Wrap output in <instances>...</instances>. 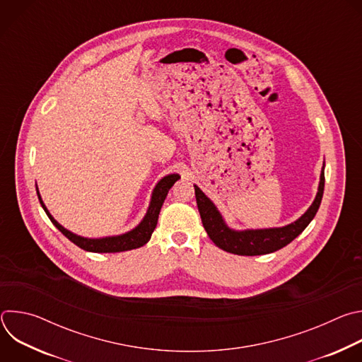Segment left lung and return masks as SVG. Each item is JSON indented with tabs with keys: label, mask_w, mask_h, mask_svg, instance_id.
Returning a JSON list of instances; mask_svg holds the SVG:
<instances>
[{
	"label": "left lung",
	"mask_w": 362,
	"mask_h": 362,
	"mask_svg": "<svg viewBox=\"0 0 362 362\" xmlns=\"http://www.w3.org/2000/svg\"><path fill=\"white\" fill-rule=\"evenodd\" d=\"M324 185H325V175L324 168L321 172V180L318 186V193L314 203L309 206V209L295 222L286 225L284 228H272V229H247V230H233L228 228L222 215L216 209L214 202L206 196L196 185H194V194L197 209L202 218V223L204 230L208 232L212 242L235 255L242 256H255V255H265L275 252L288 243H291L298 235L303 232V229L311 223L315 218L320 204L324 194Z\"/></svg>",
	"instance_id": "left-lung-1"
}]
</instances>
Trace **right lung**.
Wrapping results in <instances>:
<instances>
[{
  "instance_id": "obj_1",
  "label": "right lung",
  "mask_w": 362,
  "mask_h": 362,
  "mask_svg": "<svg viewBox=\"0 0 362 362\" xmlns=\"http://www.w3.org/2000/svg\"><path fill=\"white\" fill-rule=\"evenodd\" d=\"M180 176L179 175H169L165 176L153 190L151 194V200H150V206L147 209L146 216L143 218V221L139 223V226H136L133 230L119 235V236H109V238H100V239H88V238H81L78 235H74L73 232L64 229L53 216L49 215V212L47 211L45 204L41 200V196L38 193L37 189V194H38V200L42 206L44 212L47 214V216L49 218V221L53 222V225L66 236L69 238L74 245H77L78 247L88 250V252H95V253H113V252H124V250H132L136 247H140L143 245H146L150 238L151 233L158 225V219H159V214L162 209V204L170 190V187L175 185L176 180H179Z\"/></svg>"
}]
</instances>
